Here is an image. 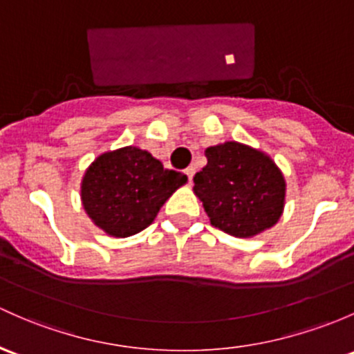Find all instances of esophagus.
<instances>
[{
    "label": "esophagus",
    "mask_w": 354,
    "mask_h": 354,
    "mask_svg": "<svg viewBox=\"0 0 354 354\" xmlns=\"http://www.w3.org/2000/svg\"><path fill=\"white\" fill-rule=\"evenodd\" d=\"M194 174H196V170H194V167H187V169H185V176H187L189 182H192Z\"/></svg>",
    "instance_id": "1"
}]
</instances>
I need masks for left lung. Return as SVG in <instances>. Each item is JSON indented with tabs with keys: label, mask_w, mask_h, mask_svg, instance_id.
<instances>
[{
	"label": "left lung",
	"mask_w": 354,
	"mask_h": 354,
	"mask_svg": "<svg viewBox=\"0 0 354 354\" xmlns=\"http://www.w3.org/2000/svg\"><path fill=\"white\" fill-rule=\"evenodd\" d=\"M207 163L194 177L214 227L236 238H253L279 223L285 207V177L268 153L239 142L204 151Z\"/></svg>",
	"instance_id": "left-lung-1"
}]
</instances>
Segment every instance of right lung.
I'll use <instances>...</instances> for the list:
<instances>
[{
    "instance_id": "right-lung-1",
    "label": "right lung",
    "mask_w": 354,
    "mask_h": 354,
    "mask_svg": "<svg viewBox=\"0 0 354 354\" xmlns=\"http://www.w3.org/2000/svg\"><path fill=\"white\" fill-rule=\"evenodd\" d=\"M187 176L163 169L140 147L109 150L94 158L81 182L86 214L108 236L128 238L150 226Z\"/></svg>"
}]
</instances>
